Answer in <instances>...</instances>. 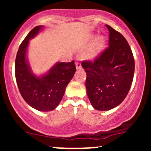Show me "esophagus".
Returning a JSON list of instances; mask_svg holds the SVG:
<instances>
[{
	"label": "esophagus",
	"instance_id": "esophagus-1",
	"mask_svg": "<svg viewBox=\"0 0 151 151\" xmlns=\"http://www.w3.org/2000/svg\"><path fill=\"white\" fill-rule=\"evenodd\" d=\"M75 65H76V68H77V69H81L82 66H81V63H80V62L77 61L75 63Z\"/></svg>",
	"mask_w": 151,
	"mask_h": 151
}]
</instances>
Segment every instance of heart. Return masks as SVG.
<instances>
[{
	"label": "heart",
	"instance_id": "b5f03b06",
	"mask_svg": "<svg viewBox=\"0 0 151 151\" xmlns=\"http://www.w3.org/2000/svg\"><path fill=\"white\" fill-rule=\"evenodd\" d=\"M88 42H93L83 53V58L85 60H91L95 59L101 53L106 45V39L104 36H98L95 38L94 35H90L88 39Z\"/></svg>",
	"mask_w": 151,
	"mask_h": 151
}]
</instances>
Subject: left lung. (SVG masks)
<instances>
[{"instance_id":"obj_1","label":"left lung","mask_w":151,"mask_h":151,"mask_svg":"<svg viewBox=\"0 0 151 151\" xmlns=\"http://www.w3.org/2000/svg\"><path fill=\"white\" fill-rule=\"evenodd\" d=\"M109 47L93 62L83 61L87 74V94L93 107L107 111L118 106L127 96L134 74V59L123 35L106 25Z\"/></svg>"}]
</instances>
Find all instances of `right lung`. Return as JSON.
Returning <instances> with one entry per match:
<instances>
[{"mask_svg":"<svg viewBox=\"0 0 151 151\" xmlns=\"http://www.w3.org/2000/svg\"><path fill=\"white\" fill-rule=\"evenodd\" d=\"M44 26L30 30L21 43L15 60V77L21 96L31 107L42 112L55 109L64 95L66 88L76 71L74 61L58 62L47 73L33 72L27 56L29 41L37 36Z\"/></svg>","mask_w":151,"mask_h":151,"instance_id":"right-lung-1","label":"right lung"}]
</instances>
